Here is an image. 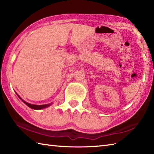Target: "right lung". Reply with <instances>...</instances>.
I'll return each mask as SVG.
<instances>
[{"mask_svg":"<svg viewBox=\"0 0 154 154\" xmlns=\"http://www.w3.org/2000/svg\"><path fill=\"white\" fill-rule=\"evenodd\" d=\"M16 94H17V95L18 96V97L20 98V99L22 101H23V103H24L26 104V105L28 106H29L30 108H31V109H35V110H40V109H45V108H47V107H48V106H50L51 104H51H42V105H36V104H30V103H26V101H24V100H22L20 97V96L18 95V94L16 93Z\"/></svg>","mask_w":154,"mask_h":154,"instance_id":"add662e5","label":"right lung"}]
</instances>
